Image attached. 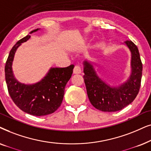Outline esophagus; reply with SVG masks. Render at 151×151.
Listing matches in <instances>:
<instances>
[{
	"label": "esophagus",
	"instance_id": "1",
	"mask_svg": "<svg viewBox=\"0 0 151 151\" xmlns=\"http://www.w3.org/2000/svg\"><path fill=\"white\" fill-rule=\"evenodd\" d=\"M73 73L74 74H80L81 73V68L80 66L79 65H76L75 67H74V70H73Z\"/></svg>",
	"mask_w": 151,
	"mask_h": 151
}]
</instances>
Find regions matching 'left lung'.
<instances>
[{"mask_svg":"<svg viewBox=\"0 0 151 151\" xmlns=\"http://www.w3.org/2000/svg\"><path fill=\"white\" fill-rule=\"evenodd\" d=\"M131 52V74L118 87H110L98 77L90 62L83 63V79L92 105L103 112H116L131 104L139 91L142 63L138 48L133 42L126 41Z\"/></svg>","mask_w":151,"mask_h":151,"instance_id":"left-lung-1","label":"left lung"}]
</instances>
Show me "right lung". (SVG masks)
Masks as SVG:
<instances>
[{"label":"right lung","instance_id":"add662e5","mask_svg":"<svg viewBox=\"0 0 151 151\" xmlns=\"http://www.w3.org/2000/svg\"><path fill=\"white\" fill-rule=\"evenodd\" d=\"M29 38L30 35H27L19 40L10 50L5 67L6 83L12 99L21 110L35 116L47 115L53 113L61 106L65 86L72 77L74 65L50 68L45 77L35 84L20 83L14 76L12 65L17 48Z\"/></svg>","mask_w":151,"mask_h":151}]
</instances>
